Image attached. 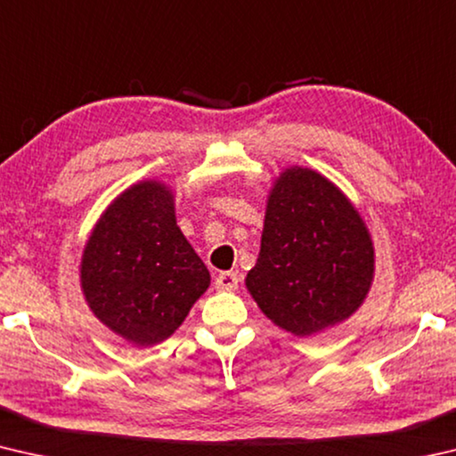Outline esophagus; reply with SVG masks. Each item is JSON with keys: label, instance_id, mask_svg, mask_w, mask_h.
Segmentation results:
<instances>
[{"label": "esophagus", "instance_id": "1", "mask_svg": "<svg viewBox=\"0 0 456 456\" xmlns=\"http://www.w3.org/2000/svg\"><path fill=\"white\" fill-rule=\"evenodd\" d=\"M239 285V277L233 272H223L215 280V289L217 291H235Z\"/></svg>", "mask_w": 456, "mask_h": 456}]
</instances>
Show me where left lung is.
<instances>
[{"label":"left lung","instance_id":"8db88e82","mask_svg":"<svg viewBox=\"0 0 456 456\" xmlns=\"http://www.w3.org/2000/svg\"><path fill=\"white\" fill-rule=\"evenodd\" d=\"M376 272L372 235L346 192L288 167L267 195L257 264L245 288L277 328L307 338L352 318Z\"/></svg>","mask_w":456,"mask_h":456}]
</instances>
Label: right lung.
Returning <instances> with one entry per match:
<instances>
[{
  "mask_svg": "<svg viewBox=\"0 0 456 456\" xmlns=\"http://www.w3.org/2000/svg\"><path fill=\"white\" fill-rule=\"evenodd\" d=\"M211 285L209 269L176 225L167 183L130 184L92 227L80 288L98 322L149 348L171 338Z\"/></svg>",
  "mask_w": 456,
  "mask_h": 456,
  "instance_id": "right-lung-1",
  "label": "right lung"
}]
</instances>
